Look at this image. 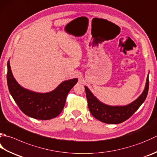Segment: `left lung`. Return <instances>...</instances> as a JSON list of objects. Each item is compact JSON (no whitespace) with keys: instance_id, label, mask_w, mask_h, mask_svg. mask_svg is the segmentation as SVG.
<instances>
[{"instance_id":"8db88e82","label":"left lung","mask_w":157,"mask_h":157,"mask_svg":"<svg viewBox=\"0 0 157 157\" xmlns=\"http://www.w3.org/2000/svg\"><path fill=\"white\" fill-rule=\"evenodd\" d=\"M149 88L148 75L142 94L133 102L124 106H111L97 99L87 86H85L88 109L95 118L107 124H119L127 121L144 102Z\"/></svg>"}]
</instances>
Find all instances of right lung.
<instances>
[{"mask_svg":"<svg viewBox=\"0 0 157 157\" xmlns=\"http://www.w3.org/2000/svg\"><path fill=\"white\" fill-rule=\"evenodd\" d=\"M7 79L9 93L21 111L29 117L38 120H50L59 115L65 105L67 94L78 82L77 78L69 79L49 93H35L21 87L16 82L9 61Z\"/></svg>","mask_w":157,"mask_h":157,"instance_id":"add662e5","label":"right lung"}]
</instances>
